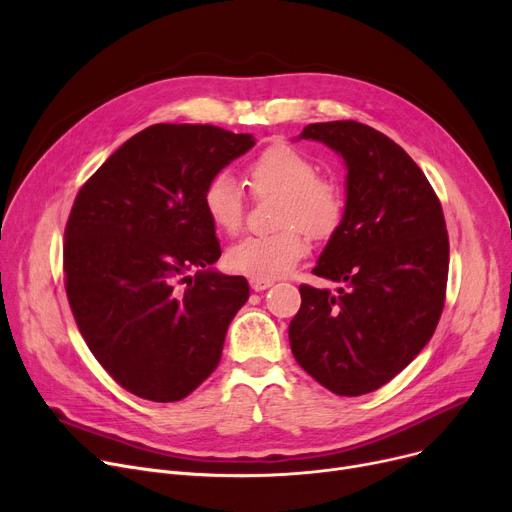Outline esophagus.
<instances>
[{
  "mask_svg": "<svg viewBox=\"0 0 512 512\" xmlns=\"http://www.w3.org/2000/svg\"><path fill=\"white\" fill-rule=\"evenodd\" d=\"M251 288L255 290V292H261V290H267V288H270L274 282L272 280H261V278H251Z\"/></svg>",
  "mask_w": 512,
  "mask_h": 512,
  "instance_id": "34e87169",
  "label": "esophagus"
}]
</instances>
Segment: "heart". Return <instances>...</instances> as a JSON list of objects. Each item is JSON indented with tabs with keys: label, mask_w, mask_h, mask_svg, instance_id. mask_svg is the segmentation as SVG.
<instances>
[{
	"label": "heart",
	"mask_w": 512,
	"mask_h": 512,
	"mask_svg": "<svg viewBox=\"0 0 512 512\" xmlns=\"http://www.w3.org/2000/svg\"><path fill=\"white\" fill-rule=\"evenodd\" d=\"M249 186L257 197L278 195L276 234L249 236L226 253L228 270L240 276L272 280L288 274L309 253V238L324 240L338 232L346 199L338 182L317 176L303 151L284 143L263 149L249 166ZM207 220L224 234H236L245 222V195L228 172H218L203 188Z\"/></svg>",
	"instance_id": "heart-1"
}]
</instances>
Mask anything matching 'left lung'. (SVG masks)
Wrapping results in <instances>:
<instances>
[{"label":"left lung","mask_w":512,"mask_h":512,"mask_svg":"<svg viewBox=\"0 0 512 512\" xmlns=\"http://www.w3.org/2000/svg\"><path fill=\"white\" fill-rule=\"evenodd\" d=\"M299 139L344 159L346 211L313 267L342 286L301 284L290 348L321 386L361 396L388 384L436 332L448 280L444 213L409 153L375 128L317 122Z\"/></svg>","instance_id":"1"}]
</instances>
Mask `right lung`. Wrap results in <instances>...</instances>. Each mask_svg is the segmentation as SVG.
Instances as JSON below:
<instances>
[{
	"instance_id": "add662e5",
	"label": "right lung",
	"mask_w": 512,
	"mask_h": 512,
	"mask_svg": "<svg viewBox=\"0 0 512 512\" xmlns=\"http://www.w3.org/2000/svg\"><path fill=\"white\" fill-rule=\"evenodd\" d=\"M253 145V134L211 124H153L74 199L64 232L68 303L95 359L132 394L182 400L220 363L249 284L211 267L222 251L203 188Z\"/></svg>"
}]
</instances>
